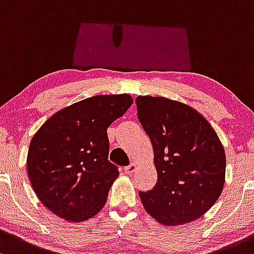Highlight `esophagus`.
I'll return each instance as SVG.
<instances>
[{
	"instance_id": "34e87169",
	"label": "esophagus",
	"mask_w": 254,
	"mask_h": 254,
	"mask_svg": "<svg viewBox=\"0 0 254 254\" xmlns=\"http://www.w3.org/2000/svg\"><path fill=\"white\" fill-rule=\"evenodd\" d=\"M136 169H137V165H136L135 163H131V164L127 165V167L124 168V172H125V174L131 175L132 173L136 172Z\"/></svg>"
}]
</instances>
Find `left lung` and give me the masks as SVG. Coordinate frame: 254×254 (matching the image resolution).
I'll return each instance as SVG.
<instances>
[{
	"label": "left lung",
	"mask_w": 254,
	"mask_h": 254,
	"mask_svg": "<svg viewBox=\"0 0 254 254\" xmlns=\"http://www.w3.org/2000/svg\"><path fill=\"white\" fill-rule=\"evenodd\" d=\"M136 106L158 175L151 191L140 192L143 208L167 226L196 220L217 202L225 183V151L217 132L179 101L138 96Z\"/></svg>",
	"instance_id": "obj_1"
}]
</instances>
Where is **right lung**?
I'll use <instances>...</instances> for the list:
<instances>
[{"label":"right lung","mask_w":254,"mask_h":254,"mask_svg":"<svg viewBox=\"0 0 254 254\" xmlns=\"http://www.w3.org/2000/svg\"><path fill=\"white\" fill-rule=\"evenodd\" d=\"M132 105V97L98 95L64 107L31 138L26 158L29 180L53 214L80 223L106 204L118 168L108 161L107 129Z\"/></svg>","instance_id":"1"}]
</instances>
